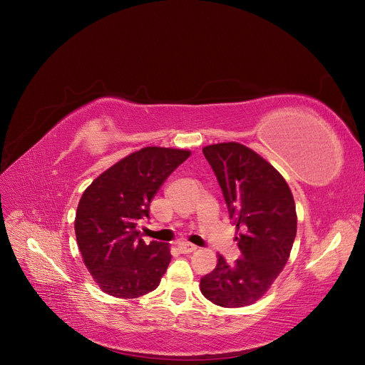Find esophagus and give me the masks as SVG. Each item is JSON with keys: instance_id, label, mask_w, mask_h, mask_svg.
Returning a JSON list of instances; mask_svg holds the SVG:
<instances>
[{"instance_id": "1", "label": "esophagus", "mask_w": 365, "mask_h": 365, "mask_svg": "<svg viewBox=\"0 0 365 365\" xmlns=\"http://www.w3.org/2000/svg\"><path fill=\"white\" fill-rule=\"evenodd\" d=\"M177 247H178L180 252H182V254H190V252H195L197 250L196 245L188 244V242H178Z\"/></svg>"}]
</instances>
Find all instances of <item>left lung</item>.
Masks as SVG:
<instances>
[{"mask_svg": "<svg viewBox=\"0 0 365 365\" xmlns=\"http://www.w3.org/2000/svg\"><path fill=\"white\" fill-rule=\"evenodd\" d=\"M236 224L242 258L232 264L218 254L200 291L221 307H244L269 291L285 267L297 233V212L285 178L266 159L239 143L203 147Z\"/></svg>", "mask_w": 365, "mask_h": 365, "instance_id": "left-lung-1", "label": "left lung"}]
</instances>
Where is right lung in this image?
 Returning <instances> with one entry per match:
<instances>
[{
    "instance_id": "obj_1",
    "label": "right lung",
    "mask_w": 365,
    "mask_h": 365,
    "mask_svg": "<svg viewBox=\"0 0 365 365\" xmlns=\"http://www.w3.org/2000/svg\"><path fill=\"white\" fill-rule=\"evenodd\" d=\"M192 151L144 147L93 180L78 202L74 230L83 263L108 296L138 299L159 287L170 262L162 242L147 245L138 224L165 180Z\"/></svg>"
}]
</instances>
